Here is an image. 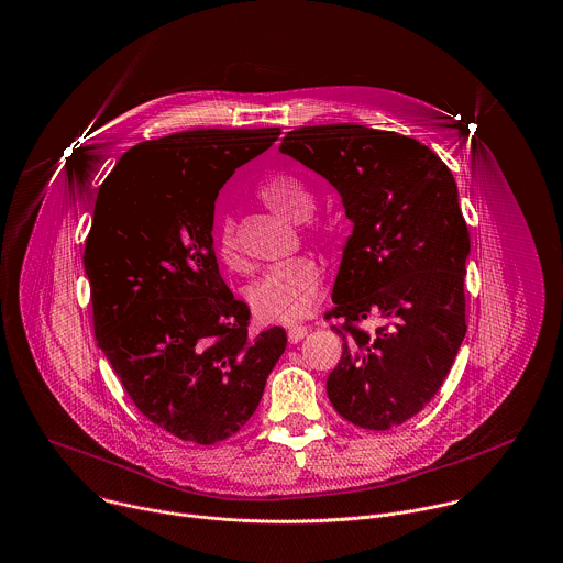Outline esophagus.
Instances as JSON below:
<instances>
[{
  "mask_svg": "<svg viewBox=\"0 0 563 563\" xmlns=\"http://www.w3.org/2000/svg\"><path fill=\"white\" fill-rule=\"evenodd\" d=\"M306 334H308V328H306V325H292V328H288V342H290V344H297V342L303 340Z\"/></svg>",
  "mask_w": 563,
  "mask_h": 563,
  "instance_id": "1",
  "label": "esophagus"
}]
</instances>
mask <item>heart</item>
I'll use <instances>...</instances> for the list:
<instances>
[{
	"mask_svg": "<svg viewBox=\"0 0 563 563\" xmlns=\"http://www.w3.org/2000/svg\"><path fill=\"white\" fill-rule=\"evenodd\" d=\"M262 201L286 221H301L312 210L310 188L292 173H275L260 186ZM312 240L321 246H330L336 240V223L319 221L310 231ZM217 253L223 264L240 266V246L233 221L221 223L217 238ZM321 284V271L312 260H297L288 266L266 273L249 290L253 310L268 321H292L310 310Z\"/></svg>",
	"mask_w": 563,
	"mask_h": 563,
	"instance_id": "b5f03b06",
	"label": "heart"
}]
</instances>
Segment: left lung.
I'll list each match as a JSON object with an SVG mask.
<instances>
[{"label":"left lung","instance_id":"8db88e82","mask_svg":"<svg viewBox=\"0 0 563 563\" xmlns=\"http://www.w3.org/2000/svg\"><path fill=\"white\" fill-rule=\"evenodd\" d=\"M279 151L340 192L353 221L325 312L344 319L328 399L360 428L399 426L437 395L466 336L471 235L455 177L421 142L360 124L303 126ZM371 318L373 331L356 325Z\"/></svg>","mask_w":563,"mask_h":563}]
</instances>
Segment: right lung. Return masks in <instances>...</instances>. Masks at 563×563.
<instances>
[{"instance_id": "obj_1", "label": "right lung", "mask_w": 563, "mask_h": 563, "mask_svg": "<svg viewBox=\"0 0 563 563\" xmlns=\"http://www.w3.org/2000/svg\"><path fill=\"white\" fill-rule=\"evenodd\" d=\"M279 129H201L133 146L97 192L84 268L95 340L137 410L162 430L210 445L257 410L286 351L273 325L223 284L212 249L214 201L235 168Z\"/></svg>"}]
</instances>
